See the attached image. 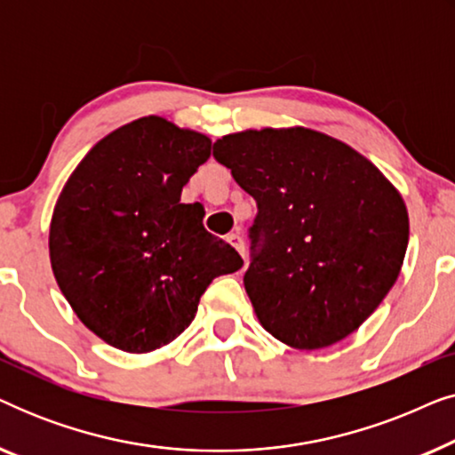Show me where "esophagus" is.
I'll use <instances>...</instances> for the list:
<instances>
[{
    "label": "esophagus",
    "instance_id": "1",
    "mask_svg": "<svg viewBox=\"0 0 455 455\" xmlns=\"http://www.w3.org/2000/svg\"><path fill=\"white\" fill-rule=\"evenodd\" d=\"M228 242L235 248V251H238V252L242 254V257H244L246 244H244V238H242L240 232H232V234H229V235H228Z\"/></svg>",
    "mask_w": 455,
    "mask_h": 455
}]
</instances>
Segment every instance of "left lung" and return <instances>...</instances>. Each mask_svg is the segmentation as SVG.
Instances as JSON below:
<instances>
[{
	"label": "left lung",
	"instance_id": "obj_1",
	"mask_svg": "<svg viewBox=\"0 0 455 455\" xmlns=\"http://www.w3.org/2000/svg\"><path fill=\"white\" fill-rule=\"evenodd\" d=\"M213 157L257 201L244 288L260 325L298 350L356 331L400 275V192L352 147L308 128L223 136Z\"/></svg>",
	"mask_w": 455,
	"mask_h": 455
}]
</instances>
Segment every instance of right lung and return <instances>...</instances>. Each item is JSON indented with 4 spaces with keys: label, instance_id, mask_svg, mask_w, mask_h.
I'll use <instances>...</instances> for the list:
<instances>
[{
    "label": "right lung",
    "instance_id": "right-lung-1",
    "mask_svg": "<svg viewBox=\"0 0 455 455\" xmlns=\"http://www.w3.org/2000/svg\"><path fill=\"white\" fill-rule=\"evenodd\" d=\"M211 155L204 134L148 116L91 148L68 180L49 229L52 269L78 319L109 346L142 354L195 319L215 277L244 260L180 203Z\"/></svg>",
    "mask_w": 455,
    "mask_h": 455
}]
</instances>
